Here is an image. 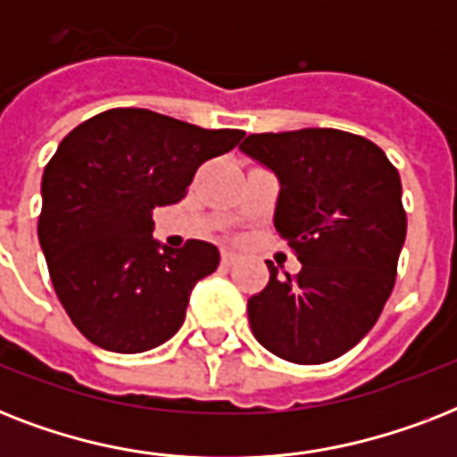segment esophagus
I'll return each mask as SVG.
<instances>
[{
  "label": "esophagus",
  "mask_w": 457,
  "mask_h": 457,
  "mask_svg": "<svg viewBox=\"0 0 457 457\" xmlns=\"http://www.w3.org/2000/svg\"><path fill=\"white\" fill-rule=\"evenodd\" d=\"M235 261H237V256L232 253V251H222V265H225V268H229V265L235 263Z\"/></svg>",
  "instance_id": "esophagus-1"
}]
</instances>
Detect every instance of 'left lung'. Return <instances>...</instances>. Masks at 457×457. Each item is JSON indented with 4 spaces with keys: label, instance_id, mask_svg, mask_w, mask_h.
<instances>
[{
    "label": "left lung",
    "instance_id": "left-lung-1",
    "mask_svg": "<svg viewBox=\"0 0 457 457\" xmlns=\"http://www.w3.org/2000/svg\"><path fill=\"white\" fill-rule=\"evenodd\" d=\"M279 178L275 228L301 261L249 299L251 332L296 365L339 358L372 329L405 242L401 178L370 139L332 128L261 132L239 145Z\"/></svg>",
    "mask_w": 457,
    "mask_h": 457
}]
</instances>
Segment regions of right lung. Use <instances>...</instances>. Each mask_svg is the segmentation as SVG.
Wrapping results in <instances>:
<instances>
[{
    "label": "right lung",
    "instance_id": "1",
    "mask_svg": "<svg viewBox=\"0 0 457 457\" xmlns=\"http://www.w3.org/2000/svg\"><path fill=\"white\" fill-rule=\"evenodd\" d=\"M242 137L146 109H109L61 139L42 175L37 237L54 292L85 339L142 353L182 327L189 292L220 253L199 239L158 249L154 208L185 199L199 165Z\"/></svg>",
    "mask_w": 457,
    "mask_h": 457
}]
</instances>
